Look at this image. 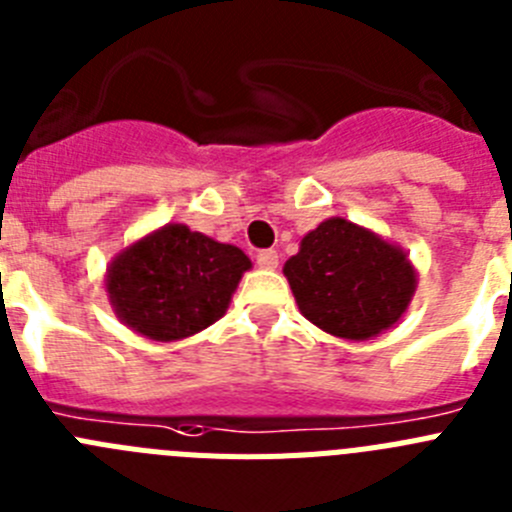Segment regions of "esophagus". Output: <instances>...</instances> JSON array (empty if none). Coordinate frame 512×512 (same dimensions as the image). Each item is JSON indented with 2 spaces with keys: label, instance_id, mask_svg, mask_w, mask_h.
<instances>
[{
  "label": "esophagus",
  "instance_id": "esophagus-1",
  "mask_svg": "<svg viewBox=\"0 0 512 512\" xmlns=\"http://www.w3.org/2000/svg\"><path fill=\"white\" fill-rule=\"evenodd\" d=\"M256 264H259L261 269H277L279 253L274 251V248H264V251L256 253Z\"/></svg>",
  "mask_w": 512,
  "mask_h": 512
}]
</instances>
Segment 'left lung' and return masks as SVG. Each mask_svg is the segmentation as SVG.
Instances as JSON below:
<instances>
[{
  "label": "left lung",
  "mask_w": 512,
  "mask_h": 512,
  "mask_svg": "<svg viewBox=\"0 0 512 512\" xmlns=\"http://www.w3.org/2000/svg\"><path fill=\"white\" fill-rule=\"evenodd\" d=\"M284 277L302 315L348 341L392 328L415 292L405 253L343 217H330L302 238Z\"/></svg>",
  "instance_id": "8db88e82"
}]
</instances>
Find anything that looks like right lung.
<instances>
[{
  "label": "right lung",
  "mask_w": 512,
  "mask_h": 512,
  "mask_svg": "<svg viewBox=\"0 0 512 512\" xmlns=\"http://www.w3.org/2000/svg\"><path fill=\"white\" fill-rule=\"evenodd\" d=\"M241 248L164 225L122 251L107 274L117 318L153 341H179L220 320L243 271Z\"/></svg>",
  "instance_id": "right-lung-1"
}]
</instances>
